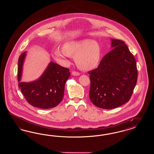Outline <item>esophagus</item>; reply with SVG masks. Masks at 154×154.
<instances>
[{
    "label": "esophagus",
    "mask_w": 154,
    "mask_h": 154,
    "mask_svg": "<svg viewBox=\"0 0 154 154\" xmlns=\"http://www.w3.org/2000/svg\"><path fill=\"white\" fill-rule=\"evenodd\" d=\"M72 75H73V76H77V75H79V73L77 72H75V71H73L72 72Z\"/></svg>",
    "instance_id": "esophagus-1"
}]
</instances>
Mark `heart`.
Masks as SVG:
<instances>
[{
  "instance_id": "1",
  "label": "heart",
  "mask_w": 154,
  "mask_h": 154,
  "mask_svg": "<svg viewBox=\"0 0 154 154\" xmlns=\"http://www.w3.org/2000/svg\"><path fill=\"white\" fill-rule=\"evenodd\" d=\"M53 55L64 66L70 64V57H75V63L79 69L91 70L97 68L100 63L102 49L98 42L94 40H70L61 45V50H55Z\"/></svg>"
}]
</instances>
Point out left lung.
<instances>
[{"label": "left lung", "instance_id": "1", "mask_svg": "<svg viewBox=\"0 0 154 154\" xmlns=\"http://www.w3.org/2000/svg\"><path fill=\"white\" fill-rule=\"evenodd\" d=\"M111 41L112 50L103 57L97 69L89 72L90 99L103 109L128 102L137 81L136 61L125 42L115 39Z\"/></svg>", "mask_w": 154, "mask_h": 154}]
</instances>
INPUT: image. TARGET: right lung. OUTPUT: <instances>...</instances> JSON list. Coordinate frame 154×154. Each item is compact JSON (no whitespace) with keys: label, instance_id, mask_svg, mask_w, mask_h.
<instances>
[{"label":"right lung","instance_id":"1","mask_svg":"<svg viewBox=\"0 0 154 154\" xmlns=\"http://www.w3.org/2000/svg\"><path fill=\"white\" fill-rule=\"evenodd\" d=\"M26 51L19 56L17 79L19 88L28 102L35 107L48 109L55 107L62 100L65 84L70 77L69 70L51 61L42 75L36 80L21 82Z\"/></svg>","mask_w":154,"mask_h":154}]
</instances>
